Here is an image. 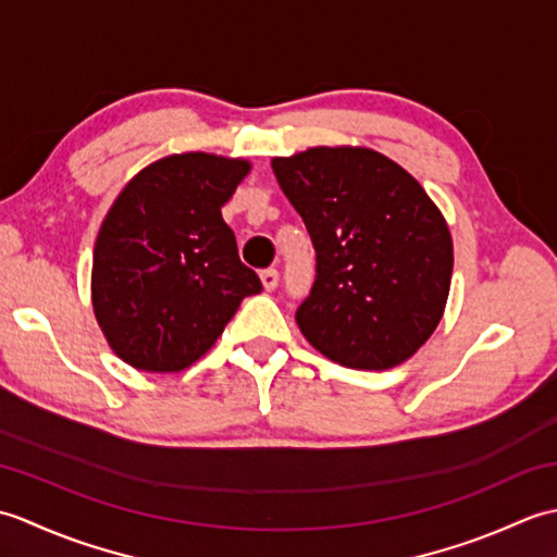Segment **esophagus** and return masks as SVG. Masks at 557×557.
I'll return each mask as SVG.
<instances>
[{"label":"esophagus","instance_id":"esophagus-1","mask_svg":"<svg viewBox=\"0 0 557 557\" xmlns=\"http://www.w3.org/2000/svg\"><path fill=\"white\" fill-rule=\"evenodd\" d=\"M260 282H263V287L268 292H272V289L277 287V282H280V272L275 268H268V270L260 272Z\"/></svg>","mask_w":557,"mask_h":557}]
</instances>
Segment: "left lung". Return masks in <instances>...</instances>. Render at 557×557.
<instances>
[{
    "instance_id": "left-lung-1",
    "label": "left lung",
    "mask_w": 557,
    "mask_h": 557,
    "mask_svg": "<svg viewBox=\"0 0 557 557\" xmlns=\"http://www.w3.org/2000/svg\"><path fill=\"white\" fill-rule=\"evenodd\" d=\"M315 248L297 309L311 345L339 366L385 371L433 335L453 277V236L413 176L371 148L318 146L272 160Z\"/></svg>"
}]
</instances>
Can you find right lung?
<instances>
[{"label": "right lung", "instance_id": "1", "mask_svg": "<svg viewBox=\"0 0 557 557\" xmlns=\"http://www.w3.org/2000/svg\"><path fill=\"white\" fill-rule=\"evenodd\" d=\"M248 170V160L210 152L162 158L104 215L92 251V311L112 351L134 369H188L239 304L263 289L220 210Z\"/></svg>", "mask_w": 557, "mask_h": 557}]
</instances>
